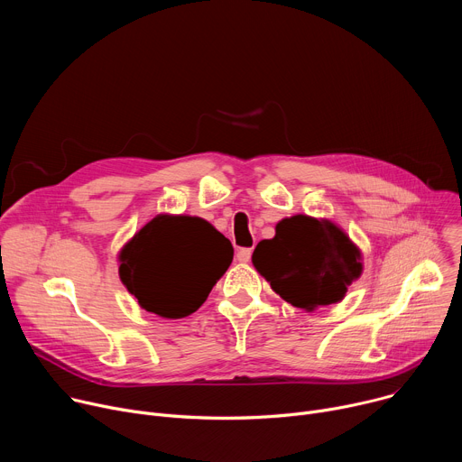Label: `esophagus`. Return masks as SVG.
Segmentation results:
<instances>
[{"label": "esophagus", "instance_id": "1", "mask_svg": "<svg viewBox=\"0 0 462 462\" xmlns=\"http://www.w3.org/2000/svg\"><path fill=\"white\" fill-rule=\"evenodd\" d=\"M237 261L239 263H248L250 261V257H252V248H241V250H237Z\"/></svg>", "mask_w": 462, "mask_h": 462}]
</instances>
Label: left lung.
<instances>
[{"mask_svg": "<svg viewBox=\"0 0 462 462\" xmlns=\"http://www.w3.org/2000/svg\"><path fill=\"white\" fill-rule=\"evenodd\" d=\"M252 263L276 294L307 312L340 303L364 271L362 250L337 223L303 214L282 219Z\"/></svg>", "mask_w": 462, "mask_h": 462, "instance_id": "8db88e82", "label": "left lung"}]
</instances>
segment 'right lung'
Returning a JSON list of instances; mask_svg holds the SVG:
<instances>
[{
	"label": "right lung",
	"mask_w": 462,
	"mask_h": 462,
	"mask_svg": "<svg viewBox=\"0 0 462 462\" xmlns=\"http://www.w3.org/2000/svg\"><path fill=\"white\" fill-rule=\"evenodd\" d=\"M234 257L230 241L203 217L159 214L118 252V276L139 305L179 319L199 309Z\"/></svg>",
	"instance_id": "add662e5"
}]
</instances>
